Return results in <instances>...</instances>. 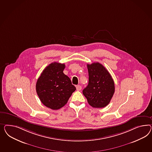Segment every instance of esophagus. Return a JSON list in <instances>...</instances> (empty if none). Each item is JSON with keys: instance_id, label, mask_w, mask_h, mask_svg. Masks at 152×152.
Instances as JSON below:
<instances>
[{"instance_id": "34e87169", "label": "esophagus", "mask_w": 152, "mask_h": 152, "mask_svg": "<svg viewBox=\"0 0 152 152\" xmlns=\"http://www.w3.org/2000/svg\"><path fill=\"white\" fill-rule=\"evenodd\" d=\"M81 88H82L81 86H80V85H77V86H76V90H77L80 91L81 90Z\"/></svg>"}]
</instances>
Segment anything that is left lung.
<instances>
[{"label": "left lung", "instance_id": "1", "mask_svg": "<svg viewBox=\"0 0 152 152\" xmlns=\"http://www.w3.org/2000/svg\"><path fill=\"white\" fill-rule=\"evenodd\" d=\"M88 84L83 94L94 108H103L110 102L115 93V83L107 69L99 62L87 64Z\"/></svg>", "mask_w": 152, "mask_h": 152}]
</instances>
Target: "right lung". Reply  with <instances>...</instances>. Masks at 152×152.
<instances>
[{"instance_id":"add662e5","label":"right lung","mask_w":152,"mask_h":152,"mask_svg":"<svg viewBox=\"0 0 152 152\" xmlns=\"http://www.w3.org/2000/svg\"><path fill=\"white\" fill-rule=\"evenodd\" d=\"M65 65L53 62L48 66L37 79L36 91L45 106L57 110L67 102L76 87L64 74Z\"/></svg>"}]
</instances>
